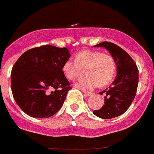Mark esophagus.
<instances>
[{"instance_id":"esophagus-1","label":"esophagus","mask_w":154,"mask_h":154,"mask_svg":"<svg viewBox=\"0 0 154 154\" xmlns=\"http://www.w3.org/2000/svg\"><path fill=\"white\" fill-rule=\"evenodd\" d=\"M84 94H85V96H92V95H93V93L92 92H86V91H84Z\"/></svg>"}]
</instances>
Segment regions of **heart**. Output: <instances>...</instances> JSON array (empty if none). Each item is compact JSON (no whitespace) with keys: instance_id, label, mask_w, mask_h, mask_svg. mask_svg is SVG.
<instances>
[{"instance_id":"b5f03b06","label":"heart","mask_w":154,"mask_h":154,"mask_svg":"<svg viewBox=\"0 0 154 154\" xmlns=\"http://www.w3.org/2000/svg\"><path fill=\"white\" fill-rule=\"evenodd\" d=\"M87 78L80 80L76 86L82 90H92L98 85L105 86L111 82L116 72V62L112 55L99 51L83 50L75 57V62L65 61L62 70L67 79L74 81L80 70H85Z\"/></svg>"}]
</instances>
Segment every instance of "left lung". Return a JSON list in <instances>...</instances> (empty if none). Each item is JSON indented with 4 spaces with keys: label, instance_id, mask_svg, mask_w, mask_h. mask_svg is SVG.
Returning a JSON list of instances; mask_svg holds the SVG:
<instances>
[{
    "label": "left lung",
    "instance_id": "8db88e82",
    "mask_svg": "<svg viewBox=\"0 0 154 154\" xmlns=\"http://www.w3.org/2000/svg\"><path fill=\"white\" fill-rule=\"evenodd\" d=\"M103 47L116 62L117 75L112 85L99 94H105L103 107L94 110L93 114L102 119H112L124 113L135 98L139 82V71L133 58L116 45L109 42L94 45Z\"/></svg>",
    "mask_w": 154,
    "mask_h": 154
}]
</instances>
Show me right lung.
<instances>
[{"label":"right lung","mask_w":154,"mask_h":154,"mask_svg":"<svg viewBox=\"0 0 154 154\" xmlns=\"http://www.w3.org/2000/svg\"><path fill=\"white\" fill-rule=\"evenodd\" d=\"M70 55L66 48L46 45L25 51L17 59L11 75V91L27 115L48 118L60 109L72 89L62 70Z\"/></svg>","instance_id":"right-lung-1"}]
</instances>
